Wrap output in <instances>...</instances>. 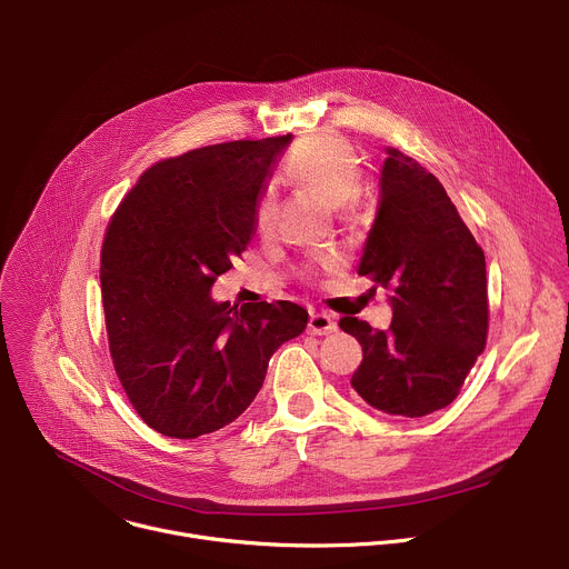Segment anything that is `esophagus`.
Instances as JSON below:
<instances>
[{"instance_id":"34e87169","label":"esophagus","mask_w":569,"mask_h":569,"mask_svg":"<svg viewBox=\"0 0 569 569\" xmlns=\"http://www.w3.org/2000/svg\"><path fill=\"white\" fill-rule=\"evenodd\" d=\"M308 329L312 336H327L338 329V321L327 312H312L310 321H308Z\"/></svg>"}]
</instances>
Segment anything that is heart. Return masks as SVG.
I'll return each instance as SVG.
<instances>
[{
	"label": "heart",
	"instance_id": "obj_1",
	"mask_svg": "<svg viewBox=\"0 0 569 569\" xmlns=\"http://www.w3.org/2000/svg\"><path fill=\"white\" fill-rule=\"evenodd\" d=\"M286 171L290 178L315 191L323 202L345 207L358 198L362 189V167L351 148L333 137H312L299 143L288 161ZM274 211V193L266 189L257 204V224L268 227ZM340 266L336 254H323L317 266H308L303 272L312 274L315 268L333 270Z\"/></svg>",
	"mask_w": 569,
	"mask_h": 569
}]
</instances>
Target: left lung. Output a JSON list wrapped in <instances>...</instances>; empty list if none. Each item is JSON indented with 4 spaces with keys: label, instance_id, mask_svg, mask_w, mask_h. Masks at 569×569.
Returning <instances> with one entry per match:
<instances>
[{
    "label": "left lung",
    "instance_id": "left-lung-1",
    "mask_svg": "<svg viewBox=\"0 0 569 569\" xmlns=\"http://www.w3.org/2000/svg\"><path fill=\"white\" fill-rule=\"evenodd\" d=\"M358 274L391 292L387 331L358 317L340 329L362 345L351 387L391 417L450 405L489 333L486 261L441 182L417 159L387 148L380 202Z\"/></svg>",
    "mask_w": 569,
    "mask_h": 569
}]
</instances>
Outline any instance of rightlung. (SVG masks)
I'll use <instances>...</instances> for the list:
<instances>
[{"label": "right lung", "mask_w": 569, "mask_h": 569, "mask_svg": "<svg viewBox=\"0 0 569 569\" xmlns=\"http://www.w3.org/2000/svg\"><path fill=\"white\" fill-rule=\"evenodd\" d=\"M292 134L227 141L152 164L114 211L101 295L114 371L146 426L216 432L250 408L272 353L303 333L292 301H213L257 231L259 196Z\"/></svg>", "instance_id": "add662e5"}]
</instances>
